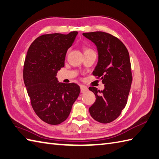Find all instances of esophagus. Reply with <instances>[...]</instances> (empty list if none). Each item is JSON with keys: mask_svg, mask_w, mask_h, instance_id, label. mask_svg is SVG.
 <instances>
[{"mask_svg": "<svg viewBox=\"0 0 159 159\" xmlns=\"http://www.w3.org/2000/svg\"><path fill=\"white\" fill-rule=\"evenodd\" d=\"M80 90H81V93H85L86 91L88 90V87L84 85H80Z\"/></svg>", "mask_w": 159, "mask_h": 159, "instance_id": "obj_1", "label": "esophagus"}]
</instances>
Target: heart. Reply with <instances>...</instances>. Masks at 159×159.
<instances>
[{"mask_svg": "<svg viewBox=\"0 0 159 159\" xmlns=\"http://www.w3.org/2000/svg\"><path fill=\"white\" fill-rule=\"evenodd\" d=\"M92 50L91 49H90V48H84V53L85 52H89V51H91Z\"/></svg>", "mask_w": 159, "mask_h": 159, "instance_id": "b5f03b06", "label": "heart"}]
</instances>
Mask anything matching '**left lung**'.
<instances>
[{
    "instance_id": "8db88e82",
    "label": "left lung",
    "mask_w": 159,
    "mask_h": 159,
    "mask_svg": "<svg viewBox=\"0 0 159 159\" xmlns=\"http://www.w3.org/2000/svg\"><path fill=\"white\" fill-rule=\"evenodd\" d=\"M83 35L96 45L98 61L93 74L101 77L104 84L101 91L95 87L89 88L96 97L89 112L95 120L108 124L121 115L127 103L132 81L129 53L120 40L106 32L83 33Z\"/></svg>"
}]
</instances>
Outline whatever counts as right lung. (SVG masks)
Masks as SVG:
<instances>
[{"label": "right lung", "mask_w": 159, "mask_h": 159, "mask_svg": "<svg viewBox=\"0 0 159 159\" xmlns=\"http://www.w3.org/2000/svg\"><path fill=\"white\" fill-rule=\"evenodd\" d=\"M77 34L40 35L27 51L23 69L25 85L35 114L48 124L65 121L80 95L77 84L58 82L56 77L57 71L64 66L67 50Z\"/></svg>", "instance_id": "obj_1"}]
</instances>
